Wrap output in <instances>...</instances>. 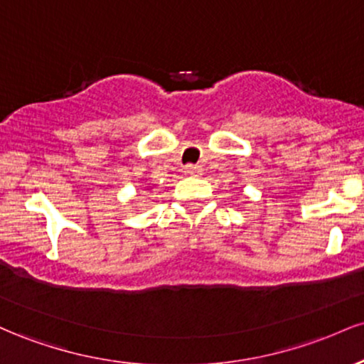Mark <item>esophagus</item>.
Returning a JSON list of instances; mask_svg holds the SVG:
<instances>
[{
  "mask_svg": "<svg viewBox=\"0 0 364 364\" xmlns=\"http://www.w3.org/2000/svg\"><path fill=\"white\" fill-rule=\"evenodd\" d=\"M185 173L190 174V176H200V174L203 173V169L200 168V166H195V164H188L185 168Z\"/></svg>",
  "mask_w": 364,
  "mask_h": 364,
  "instance_id": "34e87169",
  "label": "esophagus"
}]
</instances>
